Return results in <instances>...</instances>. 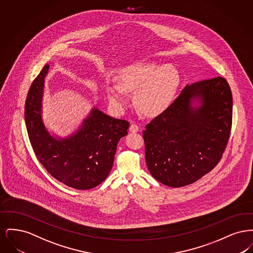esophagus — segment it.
<instances>
[{"label":"esophagus","instance_id":"1","mask_svg":"<svg viewBox=\"0 0 253 253\" xmlns=\"http://www.w3.org/2000/svg\"><path fill=\"white\" fill-rule=\"evenodd\" d=\"M138 130H139V127H138V125L135 124V123L131 124V126H130V128H129V131L131 132H138Z\"/></svg>","mask_w":253,"mask_h":253}]
</instances>
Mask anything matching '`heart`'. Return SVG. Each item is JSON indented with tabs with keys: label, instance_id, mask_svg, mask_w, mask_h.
<instances>
[{
	"label": "heart",
	"instance_id": "obj_1",
	"mask_svg": "<svg viewBox=\"0 0 253 253\" xmlns=\"http://www.w3.org/2000/svg\"><path fill=\"white\" fill-rule=\"evenodd\" d=\"M179 83L171 65L141 61L122 68L118 81L110 79L105 91L110 103L122 111L130 102L129 92L135 91V103L146 116L155 117L168 108Z\"/></svg>",
	"mask_w": 253,
	"mask_h": 253
}]
</instances>
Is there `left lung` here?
I'll list each match as a JSON object with an SVG mask.
<instances>
[{
	"label": "left lung",
	"mask_w": 253,
	"mask_h": 253,
	"mask_svg": "<svg viewBox=\"0 0 253 253\" xmlns=\"http://www.w3.org/2000/svg\"><path fill=\"white\" fill-rule=\"evenodd\" d=\"M196 102L200 105L193 107ZM232 95L226 79L187 85L163 113L145 126V158L160 183L180 188L214 168L229 141Z\"/></svg>",
	"instance_id": "left-lung-1"
}]
</instances>
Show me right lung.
<instances>
[{"instance_id":"1","label":"right lung","mask_w":253,"mask_h":253,"mask_svg":"<svg viewBox=\"0 0 253 253\" xmlns=\"http://www.w3.org/2000/svg\"><path fill=\"white\" fill-rule=\"evenodd\" d=\"M45 64L27 93L24 121L38 160L58 181L76 190H90L106 179L113 167L117 146L128 132L127 121L111 118L92 109L81 128L66 138L53 137L42 120Z\"/></svg>"}]
</instances>
